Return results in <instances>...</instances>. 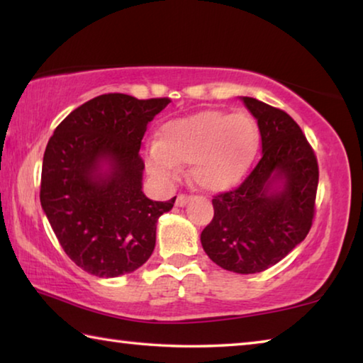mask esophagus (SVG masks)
<instances>
[{
    "mask_svg": "<svg viewBox=\"0 0 363 363\" xmlns=\"http://www.w3.org/2000/svg\"><path fill=\"white\" fill-rule=\"evenodd\" d=\"M189 200H190L189 195L179 194V195H177V199H176V206H186L189 203Z\"/></svg>",
    "mask_w": 363,
    "mask_h": 363,
    "instance_id": "obj_1",
    "label": "esophagus"
}]
</instances>
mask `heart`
<instances>
[{"label":"heart","mask_w":363,"mask_h":363,"mask_svg":"<svg viewBox=\"0 0 363 363\" xmlns=\"http://www.w3.org/2000/svg\"><path fill=\"white\" fill-rule=\"evenodd\" d=\"M257 145L259 130L248 113L203 110L164 123L158 143L147 149L145 164L153 177L168 182L181 163H190L196 186L219 192L247 173Z\"/></svg>","instance_id":"obj_1"}]
</instances>
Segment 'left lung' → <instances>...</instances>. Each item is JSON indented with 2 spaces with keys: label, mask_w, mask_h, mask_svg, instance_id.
Masks as SVG:
<instances>
[{
  "label": "left lung",
  "mask_w": 363,
  "mask_h": 363,
  "mask_svg": "<svg viewBox=\"0 0 363 363\" xmlns=\"http://www.w3.org/2000/svg\"><path fill=\"white\" fill-rule=\"evenodd\" d=\"M242 101L257 120L262 157L240 186L213 196L214 216L200 240L218 266L256 274L284 259L309 233L318 164L290 115L253 97Z\"/></svg>",
  "instance_id": "obj_1"
}]
</instances>
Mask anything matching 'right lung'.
<instances>
[{
	"mask_svg": "<svg viewBox=\"0 0 363 363\" xmlns=\"http://www.w3.org/2000/svg\"><path fill=\"white\" fill-rule=\"evenodd\" d=\"M169 102L97 96L65 116L46 145L41 206L67 256L96 277L143 266L155 248L158 218L174 205L176 196L144 195L139 155L147 125Z\"/></svg>",
	"mask_w": 363,
	"mask_h": 363,
	"instance_id": "right-lung-1",
	"label": "right lung"
}]
</instances>
